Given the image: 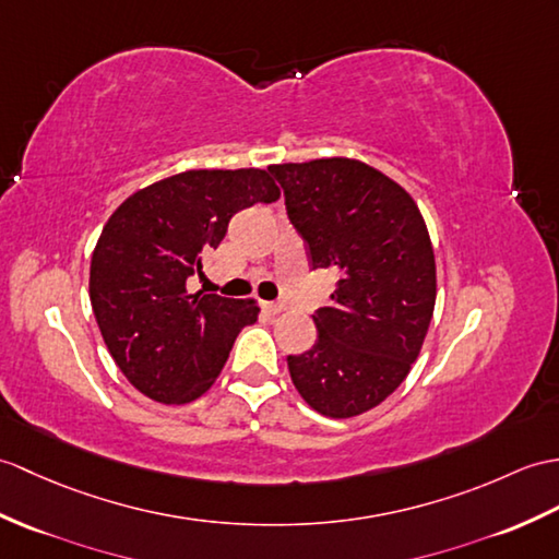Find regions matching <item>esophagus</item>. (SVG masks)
Segmentation results:
<instances>
[{"label":"esophagus","mask_w":559,"mask_h":559,"mask_svg":"<svg viewBox=\"0 0 559 559\" xmlns=\"http://www.w3.org/2000/svg\"><path fill=\"white\" fill-rule=\"evenodd\" d=\"M262 309L266 311V314H271V317H276V314H281V311L285 309L281 302H262Z\"/></svg>","instance_id":"1"}]
</instances>
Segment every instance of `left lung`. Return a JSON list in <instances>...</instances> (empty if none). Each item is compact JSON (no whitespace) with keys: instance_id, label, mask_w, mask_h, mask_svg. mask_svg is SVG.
I'll list each match as a JSON object with an SVG mask.
<instances>
[{"instance_id":"obj_1","label":"left lung","mask_w":559,"mask_h":559,"mask_svg":"<svg viewBox=\"0 0 559 559\" xmlns=\"http://www.w3.org/2000/svg\"><path fill=\"white\" fill-rule=\"evenodd\" d=\"M311 269H335L317 343L288 357L297 393L323 417L367 412L407 379L436 305V259L417 202L373 166L331 157L269 166Z\"/></svg>"}]
</instances>
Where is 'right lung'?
<instances>
[{
  "mask_svg": "<svg viewBox=\"0 0 559 559\" xmlns=\"http://www.w3.org/2000/svg\"><path fill=\"white\" fill-rule=\"evenodd\" d=\"M278 198L262 168H200L133 192L109 216L90 262V302L116 367L142 395L186 405L218 379L259 307L190 295L186 281L224 240L233 214Z\"/></svg>",
  "mask_w": 559,
  "mask_h": 559,
  "instance_id": "1",
  "label": "right lung"
}]
</instances>
